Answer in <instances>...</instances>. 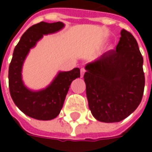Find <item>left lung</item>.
<instances>
[{
  "instance_id": "1",
  "label": "left lung",
  "mask_w": 152,
  "mask_h": 152,
  "mask_svg": "<svg viewBox=\"0 0 152 152\" xmlns=\"http://www.w3.org/2000/svg\"><path fill=\"white\" fill-rule=\"evenodd\" d=\"M64 27L62 22H40L31 26L15 46L9 66V89L13 101L25 115L37 120L50 121L58 115L71 83L80 75L77 67L60 70L49 85L40 89L29 88L23 78V67L30 50L44 36L57 33Z\"/></svg>"
}]
</instances>
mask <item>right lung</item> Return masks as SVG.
Returning a JSON list of instances; mask_svg holds the SVG:
<instances>
[{"instance_id":"add662e5","label":"right lung","mask_w":152,"mask_h":152,"mask_svg":"<svg viewBox=\"0 0 152 152\" xmlns=\"http://www.w3.org/2000/svg\"><path fill=\"white\" fill-rule=\"evenodd\" d=\"M128 39L120 40L115 53H105L86 66L89 109L101 122L124 120L136 110L143 95V59L134 37Z\"/></svg>"}]
</instances>
